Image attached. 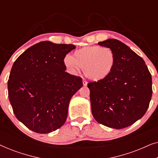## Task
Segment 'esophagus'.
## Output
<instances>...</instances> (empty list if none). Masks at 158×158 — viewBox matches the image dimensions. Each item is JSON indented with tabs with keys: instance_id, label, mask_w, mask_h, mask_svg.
Segmentation results:
<instances>
[{
	"instance_id": "1",
	"label": "esophagus",
	"mask_w": 158,
	"mask_h": 158,
	"mask_svg": "<svg viewBox=\"0 0 158 158\" xmlns=\"http://www.w3.org/2000/svg\"><path fill=\"white\" fill-rule=\"evenodd\" d=\"M83 86H87L88 85V82L85 81V80H83Z\"/></svg>"
}]
</instances>
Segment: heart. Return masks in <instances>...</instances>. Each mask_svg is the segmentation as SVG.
<instances>
[{
    "label": "heart",
    "instance_id": "b5f03b06",
    "mask_svg": "<svg viewBox=\"0 0 158 158\" xmlns=\"http://www.w3.org/2000/svg\"><path fill=\"white\" fill-rule=\"evenodd\" d=\"M116 62L114 52L109 47L90 45L74 52L73 57L66 56L63 62L69 72L77 75L83 68L84 74L94 81H100L109 76Z\"/></svg>",
    "mask_w": 158,
    "mask_h": 158
}]
</instances>
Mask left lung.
Instances as JSON below:
<instances>
[{
	"mask_svg": "<svg viewBox=\"0 0 158 158\" xmlns=\"http://www.w3.org/2000/svg\"><path fill=\"white\" fill-rule=\"evenodd\" d=\"M114 52L116 62L109 76L88 84L95 119L110 128H125L146 113L152 97V76L144 60L120 41L98 43Z\"/></svg>",
	"mask_w": 158,
	"mask_h": 158,
	"instance_id": "obj_1",
	"label": "left lung"
}]
</instances>
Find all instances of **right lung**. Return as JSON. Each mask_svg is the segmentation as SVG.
Listing matches in <instances>:
<instances>
[{
	"mask_svg": "<svg viewBox=\"0 0 158 158\" xmlns=\"http://www.w3.org/2000/svg\"><path fill=\"white\" fill-rule=\"evenodd\" d=\"M73 44L44 41L17 58L8 81L13 111L28 129L40 134L57 130L68 117L73 95L83 87L81 77L66 73L64 58Z\"/></svg>",
	"mask_w": 158,
	"mask_h": 158,
	"instance_id": "obj_1",
	"label": "right lung"
}]
</instances>
